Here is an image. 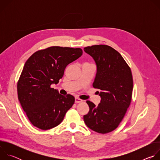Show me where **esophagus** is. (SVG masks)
<instances>
[{
	"mask_svg": "<svg viewBox=\"0 0 160 160\" xmlns=\"http://www.w3.org/2000/svg\"><path fill=\"white\" fill-rule=\"evenodd\" d=\"M82 101H83V100L80 99V98H75V103H80V102H82Z\"/></svg>",
	"mask_w": 160,
	"mask_h": 160,
	"instance_id": "34e87169",
	"label": "esophagus"
}]
</instances>
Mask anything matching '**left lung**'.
<instances>
[{"label": "left lung", "instance_id": "left-lung-1", "mask_svg": "<svg viewBox=\"0 0 160 160\" xmlns=\"http://www.w3.org/2000/svg\"><path fill=\"white\" fill-rule=\"evenodd\" d=\"M97 66L93 87L101 99L98 106L89 101L88 114L83 116L86 125L98 133L115 130L129 107L132 95L133 78L130 68L122 55L107 45H95L84 48Z\"/></svg>", "mask_w": 160, "mask_h": 160}]
</instances>
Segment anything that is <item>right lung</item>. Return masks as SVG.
<instances>
[{"mask_svg": "<svg viewBox=\"0 0 160 160\" xmlns=\"http://www.w3.org/2000/svg\"><path fill=\"white\" fill-rule=\"evenodd\" d=\"M80 48L52 46L38 51L26 61L17 85L21 106L32 125L49 130L59 125L75 98L51 87L57 84L66 67L82 55Z\"/></svg>", "mask_w": 160, "mask_h": 160, "instance_id": "add662e5", "label": "right lung"}]
</instances>
